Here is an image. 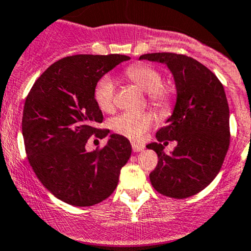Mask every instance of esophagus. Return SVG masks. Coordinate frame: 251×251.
I'll use <instances>...</instances> for the list:
<instances>
[{
  "label": "esophagus",
  "instance_id": "34e87169",
  "mask_svg": "<svg viewBox=\"0 0 251 251\" xmlns=\"http://www.w3.org/2000/svg\"><path fill=\"white\" fill-rule=\"evenodd\" d=\"M144 149V146L143 144H138V143H132V151H135V153H137V151H142Z\"/></svg>",
  "mask_w": 251,
  "mask_h": 251
}]
</instances>
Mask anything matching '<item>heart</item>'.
<instances>
[{"instance_id": "heart-1", "label": "heart", "mask_w": 251, "mask_h": 251, "mask_svg": "<svg viewBox=\"0 0 251 251\" xmlns=\"http://www.w3.org/2000/svg\"><path fill=\"white\" fill-rule=\"evenodd\" d=\"M124 75L141 90L147 92V100L154 109L166 113L174 100V91L164 85L161 73L144 63L128 65ZM93 98L97 107L104 113H111L115 107V83L109 76H103L96 85ZM153 124V116L148 111H124L111 119L110 127L118 135L130 140H138Z\"/></svg>"}]
</instances>
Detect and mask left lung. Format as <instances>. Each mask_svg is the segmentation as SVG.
<instances>
[{
  "mask_svg": "<svg viewBox=\"0 0 251 251\" xmlns=\"http://www.w3.org/2000/svg\"><path fill=\"white\" fill-rule=\"evenodd\" d=\"M140 59L165 63L177 90L173 115L155 135L159 143L147 146L159 158L149 175L151 186L163 196L188 198L211 183L228 151L229 109L224 86L211 70L184 54L148 53ZM169 140L177 146L166 154L161 142Z\"/></svg>",
  "mask_w": 251,
  "mask_h": 251,
  "instance_id": "8db88e82",
  "label": "left lung"
}]
</instances>
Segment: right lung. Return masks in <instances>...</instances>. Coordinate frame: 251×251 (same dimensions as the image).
Masks as SVG:
<instances>
[{
	"label": "right lung",
	"instance_id": "1",
	"mask_svg": "<svg viewBox=\"0 0 251 251\" xmlns=\"http://www.w3.org/2000/svg\"><path fill=\"white\" fill-rule=\"evenodd\" d=\"M130 57L76 54L62 58L35 81L23 110L25 151L41 183L74 206H92L115 191L120 170L131 155L126 137L110 135L102 148L87 151L91 136L104 138L93 91L100 78Z\"/></svg>",
	"mask_w": 251,
	"mask_h": 251
}]
</instances>
